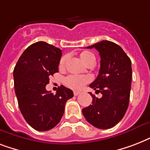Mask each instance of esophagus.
Here are the masks:
<instances>
[{
	"label": "esophagus",
	"mask_w": 150,
	"mask_h": 150,
	"mask_svg": "<svg viewBox=\"0 0 150 150\" xmlns=\"http://www.w3.org/2000/svg\"><path fill=\"white\" fill-rule=\"evenodd\" d=\"M80 93H81L80 92H76V91H75V92H74V96H79V95Z\"/></svg>",
	"instance_id": "34e87169"
}]
</instances>
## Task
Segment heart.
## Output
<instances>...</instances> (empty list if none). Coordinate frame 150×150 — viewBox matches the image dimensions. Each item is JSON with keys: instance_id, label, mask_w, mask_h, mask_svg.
Returning <instances> with one entry per match:
<instances>
[{"instance_id": "b5f03b06", "label": "heart", "mask_w": 150, "mask_h": 150, "mask_svg": "<svg viewBox=\"0 0 150 150\" xmlns=\"http://www.w3.org/2000/svg\"><path fill=\"white\" fill-rule=\"evenodd\" d=\"M80 58L82 61L86 64V65H89L91 64H95L96 61V57L92 52L90 51H83L80 54ZM68 60V56H63L61 57L60 63H59V67L61 68H63L64 67L66 61ZM91 81V78L88 75H68L64 79V83L70 89H74V90H79L87 83H89Z\"/></svg>"}]
</instances>
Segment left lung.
Here are the masks:
<instances>
[{"label":"left lung","mask_w":150,"mask_h":150,"mask_svg":"<svg viewBox=\"0 0 150 150\" xmlns=\"http://www.w3.org/2000/svg\"><path fill=\"white\" fill-rule=\"evenodd\" d=\"M87 48H95L100 56V68L95 81L89 85L102 93L97 98L91 93L92 105L82 109L85 118L100 129L115 126L125 114L130 98L132 62L122 48L111 41L103 40Z\"/></svg>","instance_id":"obj_1"}]
</instances>
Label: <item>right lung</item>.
<instances>
[{
	"label": "right lung",
	"instance_id": "add662e5",
	"mask_svg": "<svg viewBox=\"0 0 150 150\" xmlns=\"http://www.w3.org/2000/svg\"><path fill=\"white\" fill-rule=\"evenodd\" d=\"M61 50L40 41L25 49L14 68V85L20 111L35 130L45 132L60 122L73 92L61 85L56 94L46 89L58 71Z\"/></svg>",
	"mask_w": 150,
	"mask_h": 150
}]
</instances>
